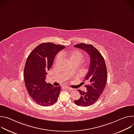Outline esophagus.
I'll return each mask as SVG.
<instances>
[{
  "label": "esophagus",
  "instance_id": "obj_1",
  "mask_svg": "<svg viewBox=\"0 0 134 134\" xmlns=\"http://www.w3.org/2000/svg\"><path fill=\"white\" fill-rule=\"evenodd\" d=\"M66 89H67V90H73V89L71 87H68V86H65V87Z\"/></svg>",
  "mask_w": 134,
  "mask_h": 134
}]
</instances>
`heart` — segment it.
I'll use <instances>...</instances> for the list:
<instances>
[{"instance_id": "1", "label": "heart", "mask_w": 134, "mask_h": 134, "mask_svg": "<svg viewBox=\"0 0 134 134\" xmlns=\"http://www.w3.org/2000/svg\"><path fill=\"white\" fill-rule=\"evenodd\" d=\"M82 55L80 52H75L71 55L70 59L71 60H77V61H79V62H80L81 59H82ZM59 58H60V56H58L56 58L57 61H58L59 60Z\"/></svg>"}]
</instances>
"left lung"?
Here are the masks:
<instances>
[{"instance_id":"1","label":"left lung","mask_w":134,"mask_h":134,"mask_svg":"<svg viewBox=\"0 0 134 134\" xmlns=\"http://www.w3.org/2000/svg\"><path fill=\"white\" fill-rule=\"evenodd\" d=\"M86 51L90 56L89 71L85 77L88 83L85 85L87 91L78 90L80 97L75 100V104L81 107H88L94 104L104 90L107 81V69L105 60L99 51L90 44L80 43L74 46Z\"/></svg>"}]
</instances>
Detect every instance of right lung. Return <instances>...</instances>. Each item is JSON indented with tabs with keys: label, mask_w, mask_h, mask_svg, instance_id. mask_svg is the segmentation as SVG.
Returning <instances> with one entry per match:
<instances>
[{
	"label": "right lung",
	"mask_w": 134,
	"mask_h": 134,
	"mask_svg": "<svg viewBox=\"0 0 134 134\" xmlns=\"http://www.w3.org/2000/svg\"><path fill=\"white\" fill-rule=\"evenodd\" d=\"M65 48L51 42L42 43L27 58L24 69L25 85L30 96L41 106L52 105L57 100L61 87H54L45 79L55 55Z\"/></svg>",
	"instance_id": "obj_1"
}]
</instances>
